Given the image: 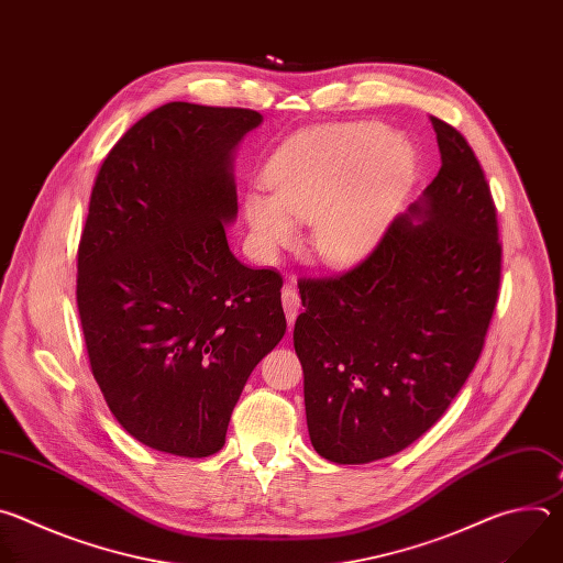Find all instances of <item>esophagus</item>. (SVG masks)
I'll use <instances>...</instances> for the list:
<instances>
[{"mask_svg":"<svg viewBox=\"0 0 563 563\" xmlns=\"http://www.w3.org/2000/svg\"><path fill=\"white\" fill-rule=\"evenodd\" d=\"M283 309H285V313H287L289 328H294V320H296L298 309H300V298H298V291H296L291 285H287V287L283 289Z\"/></svg>","mask_w":563,"mask_h":563,"instance_id":"1","label":"esophagus"}]
</instances>
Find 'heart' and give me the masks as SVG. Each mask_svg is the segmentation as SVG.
I'll return each instance as SVG.
<instances>
[{
    "mask_svg": "<svg viewBox=\"0 0 563 563\" xmlns=\"http://www.w3.org/2000/svg\"><path fill=\"white\" fill-rule=\"evenodd\" d=\"M417 174L408 140L380 122L325 124L296 133L265 167L272 194L247 191L252 247L276 261L311 222V252L328 265L363 261L385 235Z\"/></svg>",
    "mask_w": 563,
    "mask_h": 563,
    "instance_id": "heart-1",
    "label": "heart"
}]
</instances>
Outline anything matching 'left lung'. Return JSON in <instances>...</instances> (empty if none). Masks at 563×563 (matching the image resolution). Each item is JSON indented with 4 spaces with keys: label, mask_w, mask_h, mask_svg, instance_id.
Wrapping results in <instances>:
<instances>
[{
    "label": "left lung",
    "mask_w": 563,
    "mask_h": 563,
    "mask_svg": "<svg viewBox=\"0 0 563 563\" xmlns=\"http://www.w3.org/2000/svg\"><path fill=\"white\" fill-rule=\"evenodd\" d=\"M441 169L376 250L336 278L298 283L294 347L313 450L341 465L426 434L474 369L499 296L501 245L484 169L432 118Z\"/></svg>",
    "instance_id": "left-lung-1"
}]
</instances>
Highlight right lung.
<instances>
[{
	"mask_svg": "<svg viewBox=\"0 0 563 563\" xmlns=\"http://www.w3.org/2000/svg\"><path fill=\"white\" fill-rule=\"evenodd\" d=\"M263 115L169 102L135 122L96 178L77 250L93 376L140 443L202 459L224 445L254 367L285 336L283 280L227 243L235 148Z\"/></svg>",
	"mask_w": 563,
	"mask_h": 563,
	"instance_id": "right-lung-1",
	"label": "right lung"
}]
</instances>
